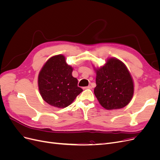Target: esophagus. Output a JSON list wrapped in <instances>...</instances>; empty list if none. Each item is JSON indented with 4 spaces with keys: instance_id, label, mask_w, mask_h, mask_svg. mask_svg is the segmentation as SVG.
Wrapping results in <instances>:
<instances>
[{
    "instance_id": "1",
    "label": "esophagus",
    "mask_w": 160,
    "mask_h": 160,
    "mask_svg": "<svg viewBox=\"0 0 160 160\" xmlns=\"http://www.w3.org/2000/svg\"><path fill=\"white\" fill-rule=\"evenodd\" d=\"M92 88V87L91 86V85H89V86H88V87H85V88H84V89H91Z\"/></svg>"
}]
</instances>
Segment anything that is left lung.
I'll return each instance as SVG.
<instances>
[{"label":"left lung","instance_id":"8db88e82","mask_svg":"<svg viewBox=\"0 0 160 160\" xmlns=\"http://www.w3.org/2000/svg\"><path fill=\"white\" fill-rule=\"evenodd\" d=\"M96 72L94 93L102 107L109 110L121 109L130 102L133 95V83L122 61L111 58Z\"/></svg>","mask_w":160,"mask_h":160}]
</instances>
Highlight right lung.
I'll return each instance as SVG.
<instances>
[{
  "label": "right lung",
  "instance_id": "right-lung-1",
  "mask_svg": "<svg viewBox=\"0 0 160 160\" xmlns=\"http://www.w3.org/2000/svg\"><path fill=\"white\" fill-rule=\"evenodd\" d=\"M72 72V68L67 64L63 55L54 56L47 61L38 75V85L41 95L47 103L55 108H66L83 91Z\"/></svg>",
  "mask_w": 160,
  "mask_h": 160
}]
</instances>
